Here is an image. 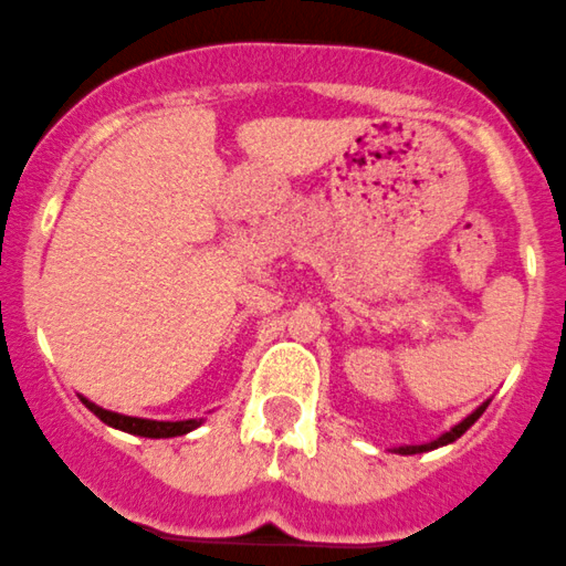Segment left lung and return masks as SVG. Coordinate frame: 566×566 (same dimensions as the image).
Instances as JSON below:
<instances>
[{
	"label": "left lung",
	"mask_w": 566,
	"mask_h": 566,
	"mask_svg": "<svg viewBox=\"0 0 566 566\" xmlns=\"http://www.w3.org/2000/svg\"><path fill=\"white\" fill-rule=\"evenodd\" d=\"M486 406L489 402H483V406H478L475 411L470 413V417L467 419H461L459 424H455V428H450L448 433H441L439 439H433V441H428V444H406V448H397L395 453H400V455H413V453H428V450H436V448H444V444H450V441H455V439H461V436L467 433V430L472 428V424L478 422V417H481L483 411H486Z\"/></svg>",
	"instance_id": "left-lung-1"
}]
</instances>
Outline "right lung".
I'll list each match as a JSON object with an SVG mask.
<instances>
[{
    "mask_svg": "<svg viewBox=\"0 0 566 566\" xmlns=\"http://www.w3.org/2000/svg\"><path fill=\"white\" fill-rule=\"evenodd\" d=\"M85 402L88 411H94L96 417L102 419L105 424L111 428L125 430V433H136V436H147V439H171V436H182L188 430L199 428L202 419H182V422H158V419H138V417H125V413H116V411H105V408L94 406L91 400L80 397Z\"/></svg>",
    "mask_w": 566,
    "mask_h": 566,
    "instance_id": "right-lung-1",
    "label": "right lung"
}]
</instances>
